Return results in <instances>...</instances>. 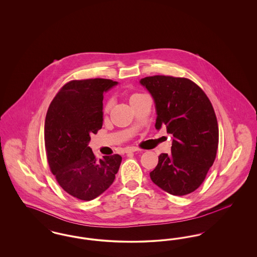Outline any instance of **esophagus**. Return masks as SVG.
<instances>
[{"instance_id":"obj_1","label":"esophagus","mask_w":257,"mask_h":257,"mask_svg":"<svg viewBox=\"0 0 257 257\" xmlns=\"http://www.w3.org/2000/svg\"><path fill=\"white\" fill-rule=\"evenodd\" d=\"M137 151H140V149L137 147H131L125 148V153H132V152H137Z\"/></svg>"}]
</instances>
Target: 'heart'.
<instances>
[{"label":"heart","instance_id":"b5f03b06","mask_svg":"<svg viewBox=\"0 0 257 257\" xmlns=\"http://www.w3.org/2000/svg\"><path fill=\"white\" fill-rule=\"evenodd\" d=\"M141 96H143V94L135 93L133 95H131V97H130V102H131L132 100H134V99L141 97ZM111 105H112V100L110 99V100H108V101L105 103V105H104V110H105V111H109V110L111 108Z\"/></svg>","mask_w":257,"mask_h":257}]
</instances>
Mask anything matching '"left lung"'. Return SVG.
Returning <instances> with one entry per match:
<instances>
[{
	"instance_id": "obj_1",
	"label": "left lung",
	"mask_w": 257,
	"mask_h": 257,
	"mask_svg": "<svg viewBox=\"0 0 257 257\" xmlns=\"http://www.w3.org/2000/svg\"><path fill=\"white\" fill-rule=\"evenodd\" d=\"M154 100L155 128L172 136L171 153H162L150 178L173 196L196 190L212 167L219 144L213 106L204 91L186 78L152 76L141 79Z\"/></svg>"
}]
</instances>
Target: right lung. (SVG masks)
<instances>
[{
    "instance_id": "obj_1",
    "label": "right lung",
    "mask_w": 257,
    "mask_h": 257,
    "mask_svg": "<svg viewBox=\"0 0 257 257\" xmlns=\"http://www.w3.org/2000/svg\"><path fill=\"white\" fill-rule=\"evenodd\" d=\"M118 83L108 79L71 81L50 104L44 140L52 173L70 196L91 200L103 194L115 178L121 156L96 160L88 147L90 135L103 125V94Z\"/></svg>"
}]
</instances>
